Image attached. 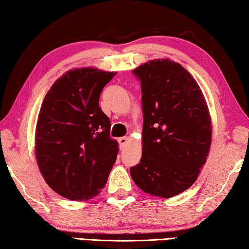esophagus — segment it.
I'll return each instance as SVG.
<instances>
[{
	"instance_id": "1",
	"label": "esophagus",
	"mask_w": 249,
	"mask_h": 249,
	"mask_svg": "<svg viewBox=\"0 0 249 249\" xmlns=\"http://www.w3.org/2000/svg\"><path fill=\"white\" fill-rule=\"evenodd\" d=\"M127 141H128V138L127 137H120L119 140H117V142H119V145H120V148H124L125 147V145H126V142H127Z\"/></svg>"
}]
</instances>
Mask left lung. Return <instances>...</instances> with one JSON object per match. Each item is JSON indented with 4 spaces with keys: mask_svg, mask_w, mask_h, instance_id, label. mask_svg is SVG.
Masks as SVG:
<instances>
[{
    "mask_svg": "<svg viewBox=\"0 0 249 249\" xmlns=\"http://www.w3.org/2000/svg\"><path fill=\"white\" fill-rule=\"evenodd\" d=\"M141 81L142 153L130 176L151 196L171 197L195 183L209 155L212 126L200 87L178 62L157 59L133 70Z\"/></svg>",
    "mask_w": 249,
    "mask_h": 249,
    "instance_id": "8db88e82",
    "label": "left lung"
}]
</instances>
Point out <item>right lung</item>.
<instances>
[{"mask_svg":"<svg viewBox=\"0 0 249 249\" xmlns=\"http://www.w3.org/2000/svg\"><path fill=\"white\" fill-rule=\"evenodd\" d=\"M114 75L94 68L70 70L41 104L37 163L49 187L69 200L98 195L116 160L119 144L109 136L111 121L99 107L101 92Z\"/></svg>","mask_w":249,"mask_h":249,"instance_id":"1","label":"right lung"}]
</instances>
